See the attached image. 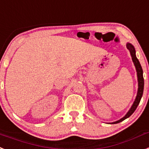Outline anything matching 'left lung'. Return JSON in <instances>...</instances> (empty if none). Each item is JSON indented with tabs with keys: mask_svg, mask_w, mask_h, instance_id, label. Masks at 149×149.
<instances>
[{
	"mask_svg": "<svg viewBox=\"0 0 149 149\" xmlns=\"http://www.w3.org/2000/svg\"><path fill=\"white\" fill-rule=\"evenodd\" d=\"M127 48L129 49L130 53V56L132 57V60H133V64L135 65L136 70V74H137V80H138V90H137V94L136 96V99L133 102V105H132L131 108L130 109L129 111H127V113L124 115L122 118H120V120H116V121L112 122V123H110V124H118V123H120V122L123 121L125 119H127V118H129L132 114H133L135 110L136 109L137 106L139 105V102H140L141 98L142 96V94H143V90H144V78H143V71H142V66H141L140 63H139V61L137 59L136 56V49L135 47H133V44H131L130 43H127Z\"/></svg>",
	"mask_w": 149,
	"mask_h": 149,
	"instance_id": "left-lung-1",
	"label": "left lung"
}]
</instances>
